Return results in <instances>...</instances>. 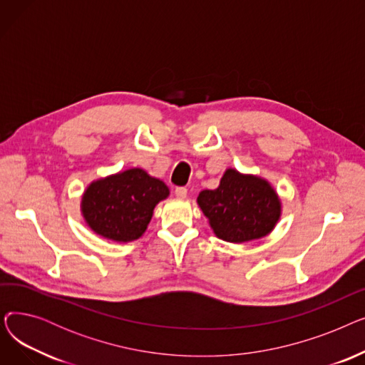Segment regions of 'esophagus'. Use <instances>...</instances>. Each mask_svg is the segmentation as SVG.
<instances>
[{
	"label": "esophagus",
	"instance_id": "34e87169",
	"mask_svg": "<svg viewBox=\"0 0 365 365\" xmlns=\"http://www.w3.org/2000/svg\"><path fill=\"white\" fill-rule=\"evenodd\" d=\"M175 194H176V197H178V198L183 200V198H186V195H187V189H186V187H183V186H179V187H176Z\"/></svg>",
	"mask_w": 365,
	"mask_h": 365
}]
</instances>
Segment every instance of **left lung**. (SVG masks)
Masks as SVG:
<instances>
[{
    "mask_svg": "<svg viewBox=\"0 0 365 365\" xmlns=\"http://www.w3.org/2000/svg\"><path fill=\"white\" fill-rule=\"evenodd\" d=\"M198 205L217 238L247 242L272 232L281 216V201L269 182L227 168L216 189L198 195Z\"/></svg>",
    "mask_w": 365,
    "mask_h": 365,
    "instance_id": "8db88e82",
    "label": "left lung"
}]
</instances>
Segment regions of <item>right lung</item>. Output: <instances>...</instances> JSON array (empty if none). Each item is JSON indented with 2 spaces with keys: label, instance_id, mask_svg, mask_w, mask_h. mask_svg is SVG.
<instances>
[{
  "label": "right lung",
  "instance_id": "add662e5",
  "mask_svg": "<svg viewBox=\"0 0 365 365\" xmlns=\"http://www.w3.org/2000/svg\"><path fill=\"white\" fill-rule=\"evenodd\" d=\"M170 194L167 185L142 168H130L88 185L81 212L93 232L117 242L143 235L155 205Z\"/></svg>",
  "mask_w": 365,
  "mask_h": 365
}]
</instances>
